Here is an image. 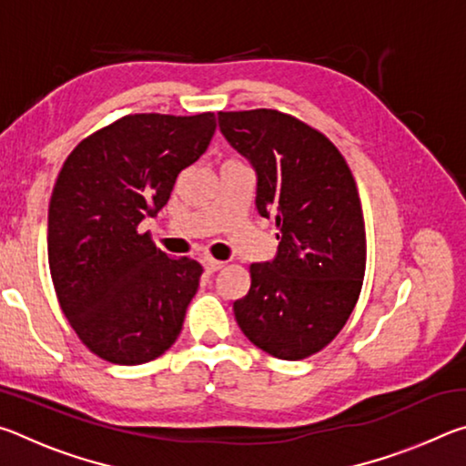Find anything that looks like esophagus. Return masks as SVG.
<instances>
[{
	"label": "esophagus",
	"instance_id": "1",
	"mask_svg": "<svg viewBox=\"0 0 466 466\" xmlns=\"http://www.w3.org/2000/svg\"><path fill=\"white\" fill-rule=\"evenodd\" d=\"M201 263H203V269L208 273H216L226 265L224 261H218V258H214V257H203Z\"/></svg>",
	"mask_w": 466,
	"mask_h": 466
}]
</instances>
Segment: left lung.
<instances>
[{"mask_svg": "<svg viewBox=\"0 0 466 466\" xmlns=\"http://www.w3.org/2000/svg\"><path fill=\"white\" fill-rule=\"evenodd\" d=\"M257 170V209L275 218L278 257L250 265L234 302L242 333L273 358L304 360L339 335L366 273L364 211L345 157L325 133L273 108L218 113Z\"/></svg>", "mask_w": 466, "mask_h": 466, "instance_id": "left-lung-1", "label": "left lung"}]
</instances>
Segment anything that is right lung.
Here are the masks:
<instances>
[{
	"instance_id": "1",
	"label": "right lung",
	"mask_w": 466,
	"mask_h": 466,
	"mask_svg": "<svg viewBox=\"0 0 466 466\" xmlns=\"http://www.w3.org/2000/svg\"><path fill=\"white\" fill-rule=\"evenodd\" d=\"M214 131V113L125 115L63 162L46 236L55 294L80 341L110 364L160 358L183 329L203 267L170 258L137 226L168 203Z\"/></svg>"
}]
</instances>
